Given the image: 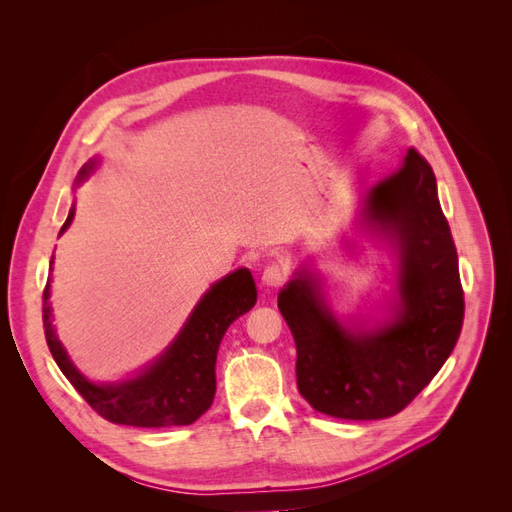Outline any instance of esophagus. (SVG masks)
Segmentation results:
<instances>
[{
  "label": "esophagus",
  "mask_w": 512,
  "mask_h": 512,
  "mask_svg": "<svg viewBox=\"0 0 512 512\" xmlns=\"http://www.w3.org/2000/svg\"><path fill=\"white\" fill-rule=\"evenodd\" d=\"M262 284L269 286V288H277L282 286L284 280H286V269L282 262H269V265L265 267V271H262Z\"/></svg>",
  "instance_id": "obj_1"
}]
</instances>
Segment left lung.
I'll use <instances>...</instances> for the list:
<instances>
[{
	"instance_id": "left-lung-1",
	"label": "left lung",
	"mask_w": 512,
	"mask_h": 512,
	"mask_svg": "<svg viewBox=\"0 0 512 512\" xmlns=\"http://www.w3.org/2000/svg\"><path fill=\"white\" fill-rule=\"evenodd\" d=\"M365 220L397 252L393 318L350 331L322 301L309 271H297L277 307L297 344V386L314 410L376 421L404 410L451 356L463 324V288L436 177L414 147L404 166L367 192Z\"/></svg>"
}]
</instances>
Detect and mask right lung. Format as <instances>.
<instances>
[{"instance_id":"obj_1","label":"right lung","mask_w":512,"mask_h":512,"mask_svg":"<svg viewBox=\"0 0 512 512\" xmlns=\"http://www.w3.org/2000/svg\"><path fill=\"white\" fill-rule=\"evenodd\" d=\"M96 168V160L87 162L79 183ZM74 218V207L68 213L64 232ZM59 232V235H61ZM53 267V258H51ZM51 282L42 294V322L46 344L55 363L64 371L76 391L102 418L117 425L132 427H175L192 425L203 416L215 395V359L226 329L256 303V284L247 269H237L215 282L198 301L185 327L160 359L145 367L132 380L94 384L72 365L53 327L51 314Z\"/></svg>"}]
</instances>
